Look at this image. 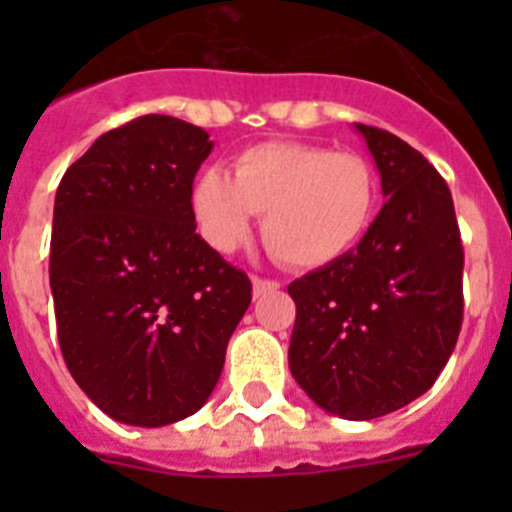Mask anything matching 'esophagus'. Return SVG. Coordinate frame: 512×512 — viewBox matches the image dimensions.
I'll return each mask as SVG.
<instances>
[{
	"instance_id": "1",
	"label": "esophagus",
	"mask_w": 512,
	"mask_h": 512,
	"mask_svg": "<svg viewBox=\"0 0 512 512\" xmlns=\"http://www.w3.org/2000/svg\"><path fill=\"white\" fill-rule=\"evenodd\" d=\"M279 282L274 279H261V277H253V297H261L266 292H277Z\"/></svg>"
}]
</instances>
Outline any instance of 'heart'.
<instances>
[{"label": "heart", "mask_w": 512, "mask_h": 512, "mask_svg": "<svg viewBox=\"0 0 512 512\" xmlns=\"http://www.w3.org/2000/svg\"><path fill=\"white\" fill-rule=\"evenodd\" d=\"M377 174L366 158L310 143H261L235 161V176L212 166L192 189L202 238L230 253L264 212V241L289 266L341 259L372 225Z\"/></svg>", "instance_id": "obj_1"}]
</instances>
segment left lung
Segmentation results:
<instances>
[{"mask_svg": "<svg viewBox=\"0 0 512 512\" xmlns=\"http://www.w3.org/2000/svg\"><path fill=\"white\" fill-rule=\"evenodd\" d=\"M382 205L359 246L289 284L297 320L289 372L318 408L374 420L433 387L464 318L454 200L423 153L359 125Z\"/></svg>", "mask_w": 512, "mask_h": 512, "instance_id": "obj_1", "label": "left lung"}]
</instances>
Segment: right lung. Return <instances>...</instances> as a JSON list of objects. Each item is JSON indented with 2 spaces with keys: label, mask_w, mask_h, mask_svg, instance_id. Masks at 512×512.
Segmentation results:
<instances>
[{
  "label": "right lung",
  "mask_w": 512,
  "mask_h": 512,
  "mask_svg": "<svg viewBox=\"0 0 512 512\" xmlns=\"http://www.w3.org/2000/svg\"><path fill=\"white\" fill-rule=\"evenodd\" d=\"M210 151L192 122L143 115L99 135L58 184V343L76 384L120 423L197 413L251 305V279L194 233L192 184Z\"/></svg>",
  "instance_id": "right-lung-1"
}]
</instances>
